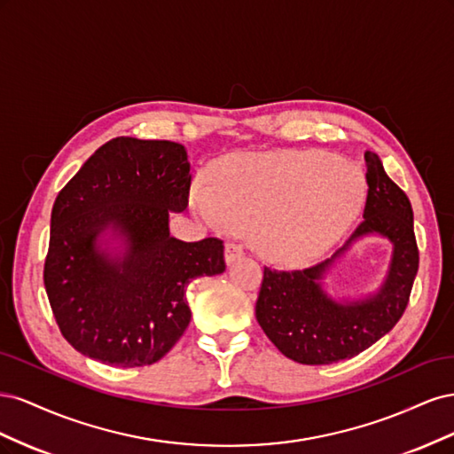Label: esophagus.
<instances>
[{
  "label": "esophagus",
  "instance_id": "1",
  "mask_svg": "<svg viewBox=\"0 0 454 454\" xmlns=\"http://www.w3.org/2000/svg\"><path fill=\"white\" fill-rule=\"evenodd\" d=\"M244 255V246L240 242H227L225 246V263L231 265L235 263L237 259H240Z\"/></svg>",
  "mask_w": 454,
  "mask_h": 454
}]
</instances>
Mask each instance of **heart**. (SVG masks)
<instances>
[{
    "label": "heart",
    "mask_w": 454,
    "mask_h": 454,
    "mask_svg": "<svg viewBox=\"0 0 454 454\" xmlns=\"http://www.w3.org/2000/svg\"><path fill=\"white\" fill-rule=\"evenodd\" d=\"M364 199V176L325 153L246 157L219 170L215 189L197 182L193 208L214 227L254 229L267 255L301 263L335 244Z\"/></svg>",
    "instance_id": "obj_1"
}]
</instances>
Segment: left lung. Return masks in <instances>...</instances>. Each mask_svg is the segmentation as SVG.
<instances>
[{
	"mask_svg": "<svg viewBox=\"0 0 454 454\" xmlns=\"http://www.w3.org/2000/svg\"><path fill=\"white\" fill-rule=\"evenodd\" d=\"M367 200L364 222L332 259L303 270L265 267L255 318L286 358L327 365L358 356L402 318L419 270L413 208L403 191L384 172L373 151H365ZM379 234L395 246L389 274L380 292L365 300L335 301L321 287L333 261L356 240Z\"/></svg>",
	"mask_w": 454,
	"mask_h": 454,
	"instance_id": "left-lung-1",
	"label": "left lung"
}]
</instances>
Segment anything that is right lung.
Listing matches in <instances>:
<instances>
[{
	"mask_svg": "<svg viewBox=\"0 0 454 454\" xmlns=\"http://www.w3.org/2000/svg\"><path fill=\"white\" fill-rule=\"evenodd\" d=\"M189 170L182 144L121 136L54 200L43 280L77 352L115 367L159 362L191 322L189 282L225 270L219 239L170 237V212L187 208Z\"/></svg>",
	"mask_w": 454,
	"mask_h": 454,
	"instance_id": "1",
	"label": "right lung"
}]
</instances>
